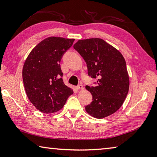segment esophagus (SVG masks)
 <instances>
[{
  "instance_id": "obj_1",
  "label": "esophagus",
  "mask_w": 157,
  "mask_h": 157,
  "mask_svg": "<svg viewBox=\"0 0 157 157\" xmlns=\"http://www.w3.org/2000/svg\"><path fill=\"white\" fill-rule=\"evenodd\" d=\"M76 89L78 90H82V89H83V86H82V84H79L76 86Z\"/></svg>"
}]
</instances>
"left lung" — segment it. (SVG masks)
I'll use <instances>...</instances> for the list:
<instances>
[{
	"mask_svg": "<svg viewBox=\"0 0 157 157\" xmlns=\"http://www.w3.org/2000/svg\"><path fill=\"white\" fill-rule=\"evenodd\" d=\"M73 48L86 62L89 76L97 79L95 86H86L93 96L91 104L85 107L86 111L97 118L115 113L129 91V75L123 56L99 38L79 40Z\"/></svg>",
	"mask_w": 157,
	"mask_h": 157,
	"instance_id": "8db88e82",
	"label": "left lung"
}]
</instances>
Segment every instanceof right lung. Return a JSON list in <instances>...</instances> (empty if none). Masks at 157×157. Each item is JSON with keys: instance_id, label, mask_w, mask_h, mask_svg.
<instances>
[{"instance_id": "obj_1", "label": "right lung", "mask_w": 157, "mask_h": 157, "mask_svg": "<svg viewBox=\"0 0 157 157\" xmlns=\"http://www.w3.org/2000/svg\"><path fill=\"white\" fill-rule=\"evenodd\" d=\"M75 39L50 36L32 50L23 68L25 93L39 111L51 113L60 110L73 94L63 82L60 61Z\"/></svg>"}]
</instances>
